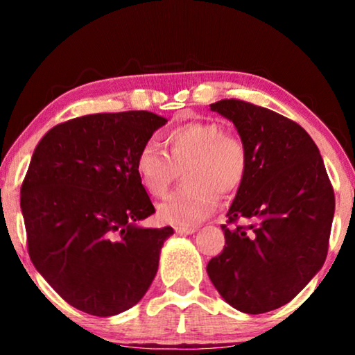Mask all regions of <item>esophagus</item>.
<instances>
[{
	"label": "esophagus",
	"instance_id": "34e87169",
	"mask_svg": "<svg viewBox=\"0 0 355 355\" xmlns=\"http://www.w3.org/2000/svg\"><path fill=\"white\" fill-rule=\"evenodd\" d=\"M197 228L196 227H188V225H177L175 227V232L178 235H192V233H196Z\"/></svg>",
	"mask_w": 355,
	"mask_h": 355
}]
</instances>
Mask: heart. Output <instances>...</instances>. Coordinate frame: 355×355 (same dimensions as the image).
Segmentation results:
<instances>
[{
	"label": "heart",
	"mask_w": 355,
	"mask_h": 355,
	"mask_svg": "<svg viewBox=\"0 0 355 355\" xmlns=\"http://www.w3.org/2000/svg\"><path fill=\"white\" fill-rule=\"evenodd\" d=\"M167 153L153 142L139 148L135 171L148 196L161 199L183 171L184 184L161 203L158 216L173 225L205 219L241 188L249 172V150L235 133L214 120H189L164 133Z\"/></svg>",
	"instance_id": "obj_1"
}]
</instances>
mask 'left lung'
<instances>
[{
  "mask_svg": "<svg viewBox=\"0 0 355 355\" xmlns=\"http://www.w3.org/2000/svg\"><path fill=\"white\" fill-rule=\"evenodd\" d=\"M230 119L249 150L224 250L207 272L232 307L266 313L290 302L327 257L335 196L316 144L299 123L238 98L209 105ZM243 218L248 224L241 226Z\"/></svg>",
  "mask_w": 355,
  "mask_h": 355,
  "instance_id": "obj_1",
  "label": "left lung"
}]
</instances>
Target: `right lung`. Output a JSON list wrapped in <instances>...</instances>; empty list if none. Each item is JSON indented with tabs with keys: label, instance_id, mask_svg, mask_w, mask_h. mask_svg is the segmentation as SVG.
I'll return each instance as SVG.
<instances>
[{
	"label": "right lung",
	"instance_id": "obj_1",
	"mask_svg": "<svg viewBox=\"0 0 355 355\" xmlns=\"http://www.w3.org/2000/svg\"><path fill=\"white\" fill-rule=\"evenodd\" d=\"M167 122L148 111L70 119L35 147L20 205L35 269L71 307L112 316L139 302L172 227L141 228L155 207L135 158Z\"/></svg>",
	"mask_w": 355,
	"mask_h": 355
}]
</instances>
